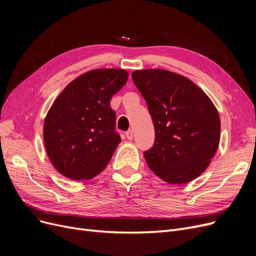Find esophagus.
<instances>
[{
  "label": "esophagus",
  "instance_id": "34e87169",
  "mask_svg": "<svg viewBox=\"0 0 256 256\" xmlns=\"http://www.w3.org/2000/svg\"><path fill=\"white\" fill-rule=\"evenodd\" d=\"M126 136H127L128 140H132L134 136V131H132V130H129V131H127V132H126Z\"/></svg>",
  "mask_w": 256,
  "mask_h": 256
}]
</instances>
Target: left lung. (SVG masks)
Listing matches in <instances>:
<instances>
[{"label":"left lung","instance_id":"1","mask_svg":"<svg viewBox=\"0 0 256 256\" xmlns=\"http://www.w3.org/2000/svg\"><path fill=\"white\" fill-rule=\"evenodd\" d=\"M131 76L154 127V143L144 152L150 168L168 184L196 180L220 142V118L210 98L190 79L164 69L136 70Z\"/></svg>","mask_w":256,"mask_h":256}]
</instances>
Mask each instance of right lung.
Segmentation results:
<instances>
[{"instance_id":"add662e5","label":"right lung","mask_w":256,"mask_h":256,"mask_svg":"<svg viewBox=\"0 0 256 256\" xmlns=\"http://www.w3.org/2000/svg\"><path fill=\"white\" fill-rule=\"evenodd\" d=\"M128 80L124 69H92L62 90L44 122L46 150L53 166L72 180L104 171L120 142L110 102Z\"/></svg>"}]
</instances>
